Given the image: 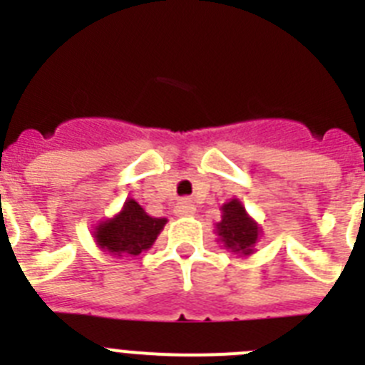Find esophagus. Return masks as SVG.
Returning a JSON list of instances; mask_svg holds the SVG:
<instances>
[{"label": "esophagus", "mask_w": 365, "mask_h": 365, "mask_svg": "<svg viewBox=\"0 0 365 365\" xmlns=\"http://www.w3.org/2000/svg\"><path fill=\"white\" fill-rule=\"evenodd\" d=\"M175 214L177 215H192L195 214V205H193L190 199H180L175 206Z\"/></svg>", "instance_id": "esophagus-1"}]
</instances>
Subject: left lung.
<instances>
[{
  "label": "left lung",
  "mask_w": 365,
  "mask_h": 365,
  "mask_svg": "<svg viewBox=\"0 0 365 365\" xmlns=\"http://www.w3.org/2000/svg\"><path fill=\"white\" fill-rule=\"evenodd\" d=\"M221 221L215 225L219 241L237 256H250L256 250L261 228L247 214L240 199H232L221 206Z\"/></svg>",
  "instance_id": "1"
}]
</instances>
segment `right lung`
<instances>
[{
	"label": "right lung",
	"mask_w": 365,
	"mask_h": 365,
	"mask_svg": "<svg viewBox=\"0 0 365 365\" xmlns=\"http://www.w3.org/2000/svg\"><path fill=\"white\" fill-rule=\"evenodd\" d=\"M166 217H151L135 199H128L115 217L95 227V241L111 256H138L155 243Z\"/></svg>",
	"instance_id": "add662e5"
}]
</instances>
